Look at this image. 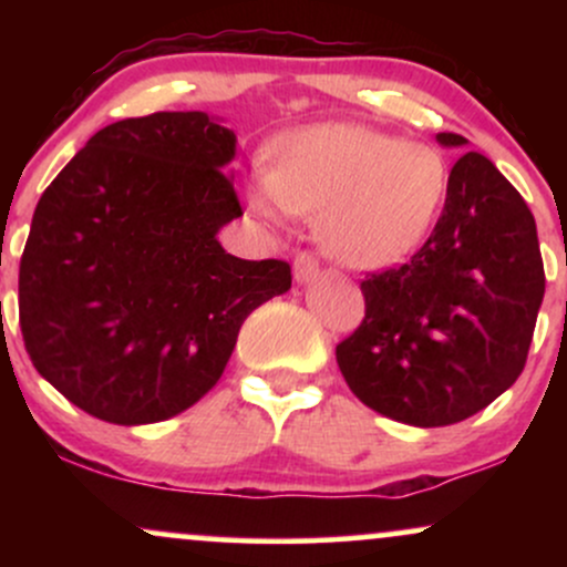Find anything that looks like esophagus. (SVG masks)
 I'll use <instances>...</instances> for the list:
<instances>
[{
  "mask_svg": "<svg viewBox=\"0 0 567 567\" xmlns=\"http://www.w3.org/2000/svg\"><path fill=\"white\" fill-rule=\"evenodd\" d=\"M317 271H320V261H317L315 252H309V250L298 252L296 261H292V277H296L298 282H309Z\"/></svg>",
  "mask_w": 567,
  "mask_h": 567,
  "instance_id": "34e87169",
  "label": "esophagus"
}]
</instances>
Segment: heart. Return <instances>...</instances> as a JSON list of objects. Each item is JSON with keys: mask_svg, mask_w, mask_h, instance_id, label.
Wrapping results in <instances>:
<instances>
[{"mask_svg": "<svg viewBox=\"0 0 567 567\" xmlns=\"http://www.w3.org/2000/svg\"><path fill=\"white\" fill-rule=\"evenodd\" d=\"M451 167L432 143L402 141L365 125H309L279 135L269 171L247 188L256 216H317L330 256L349 266L408 258L437 224Z\"/></svg>", "mask_w": 567, "mask_h": 567, "instance_id": "obj_1", "label": "heart"}]
</instances>
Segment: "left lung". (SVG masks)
<instances>
[{
	"instance_id": "obj_1",
	"label": "left lung",
	"mask_w": 567,
	"mask_h": 567,
	"mask_svg": "<svg viewBox=\"0 0 567 567\" xmlns=\"http://www.w3.org/2000/svg\"><path fill=\"white\" fill-rule=\"evenodd\" d=\"M437 141L466 143L455 133ZM544 282L528 205L491 159L466 152L426 243L360 282L365 317L336 347L338 368L386 419L458 424L519 379Z\"/></svg>"
}]
</instances>
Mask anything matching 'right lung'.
<instances>
[{
	"label": "right lung",
	"instance_id": "obj_1",
	"mask_svg": "<svg viewBox=\"0 0 567 567\" xmlns=\"http://www.w3.org/2000/svg\"><path fill=\"white\" fill-rule=\"evenodd\" d=\"M237 138L205 112L97 130L39 199L18 275L42 379L109 424H157L216 386L252 309L290 264L218 243L243 216L224 167Z\"/></svg>",
	"mask_w": 567,
	"mask_h": 567
}]
</instances>
